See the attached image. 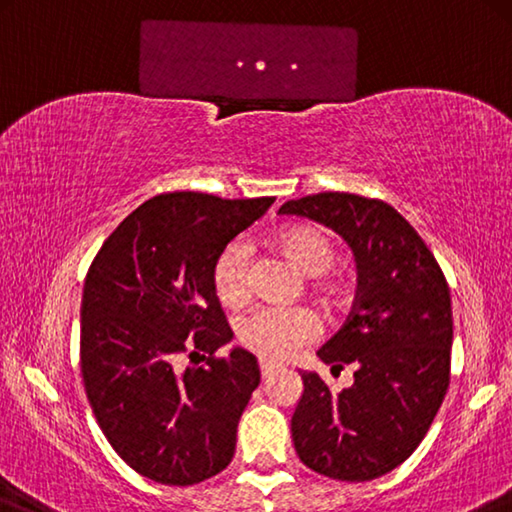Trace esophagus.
Returning a JSON list of instances; mask_svg holds the SVG:
<instances>
[{
    "instance_id": "obj_1",
    "label": "esophagus",
    "mask_w": 512,
    "mask_h": 512,
    "mask_svg": "<svg viewBox=\"0 0 512 512\" xmlns=\"http://www.w3.org/2000/svg\"><path fill=\"white\" fill-rule=\"evenodd\" d=\"M259 371H262V378H271L275 371H278V364H273L269 360H259Z\"/></svg>"
}]
</instances>
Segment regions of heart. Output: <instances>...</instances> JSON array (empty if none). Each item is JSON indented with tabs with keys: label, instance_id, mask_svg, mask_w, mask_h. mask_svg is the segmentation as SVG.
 I'll use <instances>...</instances> for the list:
<instances>
[{
	"label": "heart",
	"instance_id": "heart-1",
	"mask_svg": "<svg viewBox=\"0 0 512 512\" xmlns=\"http://www.w3.org/2000/svg\"><path fill=\"white\" fill-rule=\"evenodd\" d=\"M275 248L285 255L300 273L323 275L337 262V248L326 232L314 225H287L273 234ZM250 250L243 241H232L218 253L212 282L218 300L227 307H239L250 296L248 282ZM330 300H337V287H326ZM319 335V321L307 310H282V307H257L239 323L241 344L259 358L280 362L289 360Z\"/></svg>",
	"mask_w": 512,
	"mask_h": 512
}]
</instances>
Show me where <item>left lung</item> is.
<instances>
[{
	"instance_id": "left-lung-1",
	"label": "left lung",
	"mask_w": 512,
	"mask_h": 512,
	"mask_svg": "<svg viewBox=\"0 0 512 512\" xmlns=\"http://www.w3.org/2000/svg\"><path fill=\"white\" fill-rule=\"evenodd\" d=\"M278 214L335 230L358 264L353 312L316 351L332 371L353 364V385L335 394L300 371L296 453L316 474L371 481L410 458L449 389V285L415 227L383 200L326 191L289 200Z\"/></svg>"
}]
</instances>
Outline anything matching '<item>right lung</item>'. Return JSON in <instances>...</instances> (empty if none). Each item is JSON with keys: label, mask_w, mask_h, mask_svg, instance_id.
<instances>
[{"label": "right lung", "mask_w": 512, "mask_h": 512, "mask_svg": "<svg viewBox=\"0 0 512 512\" xmlns=\"http://www.w3.org/2000/svg\"><path fill=\"white\" fill-rule=\"evenodd\" d=\"M275 198L177 191L134 209L95 255L81 296V376L97 424L134 472L193 485L230 465L259 385L253 353L232 348L212 269ZM189 357L200 368L181 369Z\"/></svg>", "instance_id": "1"}]
</instances>
